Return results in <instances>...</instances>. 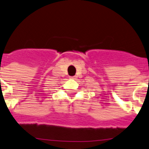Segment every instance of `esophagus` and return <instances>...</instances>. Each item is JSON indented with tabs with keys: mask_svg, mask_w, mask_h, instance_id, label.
Masks as SVG:
<instances>
[{
	"mask_svg": "<svg viewBox=\"0 0 149 149\" xmlns=\"http://www.w3.org/2000/svg\"><path fill=\"white\" fill-rule=\"evenodd\" d=\"M70 79H76V76H70Z\"/></svg>",
	"mask_w": 149,
	"mask_h": 149,
	"instance_id": "34e87169",
	"label": "esophagus"
}]
</instances>
